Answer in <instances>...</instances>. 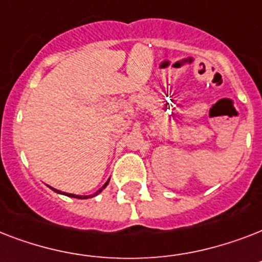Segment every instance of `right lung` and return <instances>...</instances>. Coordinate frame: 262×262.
Returning <instances> with one entry per match:
<instances>
[{"instance_id":"1","label":"right lung","mask_w":262,"mask_h":262,"mask_svg":"<svg viewBox=\"0 0 262 262\" xmlns=\"http://www.w3.org/2000/svg\"><path fill=\"white\" fill-rule=\"evenodd\" d=\"M108 181H110V179H108ZM108 181H107L106 183H104V185H103L102 187H100V189H99L98 191H95L94 194H92V197H94V195H96V194H99V193H100V191L103 190V189H104V187L107 186V185H108ZM51 189H53V187H51ZM53 190L54 191H57V193H61V194H67V195H69V197H75V199H88V197H91V195H77V194H71V193H62V191H59V190H57V189H53Z\"/></svg>"}]
</instances>
